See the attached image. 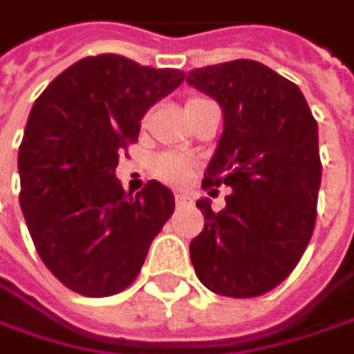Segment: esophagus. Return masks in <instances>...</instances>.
<instances>
[{"label":"esophagus","mask_w":354,"mask_h":354,"mask_svg":"<svg viewBox=\"0 0 354 354\" xmlns=\"http://www.w3.org/2000/svg\"><path fill=\"white\" fill-rule=\"evenodd\" d=\"M174 200H176L178 208H184V206H190V204H192V198L186 196V194H176Z\"/></svg>","instance_id":"34e87169"}]
</instances>
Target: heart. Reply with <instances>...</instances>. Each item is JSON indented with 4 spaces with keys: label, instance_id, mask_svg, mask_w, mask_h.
<instances>
[{
    "label": "heart",
    "instance_id": "b5f03b06",
    "mask_svg": "<svg viewBox=\"0 0 354 354\" xmlns=\"http://www.w3.org/2000/svg\"><path fill=\"white\" fill-rule=\"evenodd\" d=\"M194 102H198V97L188 100L186 106H190ZM152 168H154V174L160 180H164L168 184H174V186H180V184H184L190 178L192 170H194V162L190 158L176 154V152H164V154L156 156Z\"/></svg>",
    "mask_w": 354,
    "mask_h": 354
}]
</instances>
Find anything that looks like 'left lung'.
Returning a JSON list of instances; mask_svg holds the SVG:
<instances>
[{"instance_id":"1","label":"left lung","mask_w":354,"mask_h":354,"mask_svg":"<svg viewBox=\"0 0 354 354\" xmlns=\"http://www.w3.org/2000/svg\"><path fill=\"white\" fill-rule=\"evenodd\" d=\"M222 108L224 132L202 188L232 194L214 212L196 206L204 228L190 242L200 282L230 299L279 286L299 264L317 222L321 186L319 126L297 84L252 59L196 68L186 75Z\"/></svg>"}]
</instances>
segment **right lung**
Instances as JSON below:
<instances>
[{
	"mask_svg": "<svg viewBox=\"0 0 354 354\" xmlns=\"http://www.w3.org/2000/svg\"><path fill=\"white\" fill-rule=\"evenodd\" d=\"M184 82L180 70L118 53L70 66L35 100L19 146V206L53 277L84 297H112L136 281L174 212V194L150 180L136 196L115 178L140 122Z\"/></svg>",
	"mask_w": 354,
	"mask_h": 354,
	"instance_id": "1",
	"label": "right lung"
}]
</instances>
